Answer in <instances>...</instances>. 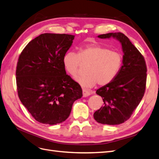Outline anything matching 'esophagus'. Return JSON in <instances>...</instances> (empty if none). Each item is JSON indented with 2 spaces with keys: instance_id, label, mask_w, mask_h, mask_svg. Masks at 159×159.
Segmentation results:
<instances>
[{
  "instance_id": "34e87169",
  "label": "esophagus",
  "mask_w": 159,
  "mask_h": 159,
  "mask_svg": "<svg viewBox=\"0 0 159 159\" xmlns=\"http://www.w3.org/2000/svg\"><path fill=\"white\" fill-rule=\"evenodd\" d=\"M83 97H87L89 95H91V92L85 89H83Z\"/></svg>"
}]
</instances>
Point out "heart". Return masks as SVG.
Masks as SVG:
<instances>
[{"label": "heart", "mask_w": 159, "mask_h": 159, "mask_svg": "<svg viewBox=\"0 0 159 159\" xmlns=\"http://www.w3.org/2000/svg\"><path fill=\"white\" fill-rule=\"evenodd\" d=\"M123 61L122 55L108 47L91 45L79 49L78 54L68 51L63 57L64 68L74 78L78 75L81 64H88L87 75L80 76L76 81L84 88L106 85L114 80L119 72Z\"/></svg>", "instance_id": "1"}]
</instances>
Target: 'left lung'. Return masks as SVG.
Returning <instances> with one entry per match:
<instances>
[{"instance_id": "left-lung-1", "label": "left lung", "mask_w": 159, "mask_h": 159, "mask_svg": "<svg viewBox=\"0 0 159 159\" xmlns=\"http://www.w3.org/2000/svg\"><path fill=\"white\" fill-rule=\"evenodd\" d=\"M110 37L121 43L123 66L112 81L96 91L104 106L95 112L93 117L99 123L115 125L129 119L141 102L146 89L147 68L144 57L123 33L98 36L100 39Z\"/></svg>"}]
</instances>
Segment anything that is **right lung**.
<instances>
[{"label":"right lung","mask_w":159,"mask_h":159,"mask_svg":"<svg viewBox=\"0 0 159 159\" xmlns=\"http://www.w3.org/2000/svg\"><path fill=\"white\" fill-rule=\"evenodd\" d=\"M75 36L45 33L21 51L16 68L18 96L34 119L56 125L68 119L73 103L83 96L80 84L66 75L63 57Z\"/></svg>","instance_id":"right-lung-1"}]
</instances>
